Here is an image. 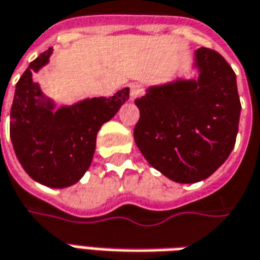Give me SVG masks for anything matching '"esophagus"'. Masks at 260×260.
Wrapping results in <instances>:
<instances>
[{"instance_id":"esophagus-1","label":"esophagus","mask_w":260,"mask_h":260,"mask_svg":"<svg viewBox=\"0 0 260 260\" xmlns=\"http://www.w3.org/2000/svg\"><path fill=\"white\" fill-rule=\"evenodd\" d=\"M142 94V86L138 83H132L129 86V98L131 101H135L137 98H139Z\"/></svg>"}]
</instances>
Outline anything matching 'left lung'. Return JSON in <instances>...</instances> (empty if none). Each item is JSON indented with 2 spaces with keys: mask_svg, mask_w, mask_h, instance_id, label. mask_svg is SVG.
<instances>
[{
  "mask_svg": "<svg viewBox=\"0 0 260 260\" xmlns=\"http://www.w3.org/2000/svg\"><path fill=\"white\" fill-rule=\"evenodd\" d=\"M197 80L152 86L135 101L134 138L148 162L175 183L210 177L236 142L240 99L236 75L214 50H196Z\"/></svg>",
  "mask_w": 260,
  "mask_h": 260,
  "instance_id": "obj_1",
  "label": "left lung"
}]
</instances>
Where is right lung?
I'll return each mask as SVG.
<instances>
[{"mask_svg": "<svg viewBox=\"0 0 260 260\" xmlns=\"http://www.w3.org/2000/svg\"><path fill=\"white\" fill-rule=\"evenodd\" d=\"M51 49L28 64L15 86L10 137L25 173L37 183L64 188L77 183L92 164L96 135L125 101V87L111 98H92L54 111L34 75L49 63Z\"/></svg>", "mask_w": 260, "mask_h": 260, "instance_id": "add662e5", "label": "right lung"}]
</instances>
